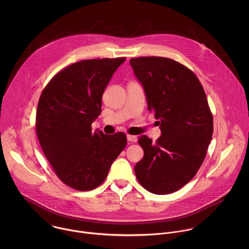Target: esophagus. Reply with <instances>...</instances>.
<instances>
[{
	"label": "esophagus",
	"mask_w": 249,
	"mask_h": 249,
	"mask_svg": "<svg viewBox=\"0 0 249 249\" xmlns=\"http://www.w3.org/2000/svg\"><path fill=\"white\" fill-rule=\"evenodd\" d=\"M126 138H127V141H128V142H136V141H137V136L127 135V136H126Z\"/></svg>",
	"instance_id": "34e87169"
}]
</instances>
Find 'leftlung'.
I'll use <instances>...</instances> for the list:
<instances>
[{
	"mask_svg": "<svg viewBox=\"0 0 249 249\" xmlns=\"http://www.w3.org/2000/svg\"><path fill=\"white\" fill-rule=\"evenodd\" d=\"M129 63L161 130L155 142L139 137L143 157L134 168L136 178L152 194L175 193L196 176L212 139L205 92L196 75L173 59L142 56Z\"/></svg>",
	"mask_w": 249,
	"mask_h": 249,
	"instance_id": "1",
	"label": "left lung"
}]
</instances>
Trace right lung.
I'll list each match as a JSON object with an SVG mask.
<instances>
[{"instance_id":"1","label":"right lung","mask_w":249,"mask_h":249,"mask_svg":"<svg viewBox=\"0 0 249 249\" xmlns=\"http://www.w3.org/2000/svg\"><path fill=\"white\" fill-rule=\"evenodd\" d=\"M124 57L82 60L56 73L43 90L36 111V133L45 156L60 180L90 191L107 178L126 145L123 132H92L102 112V97Z\"/></svg>"}]
</instances>
